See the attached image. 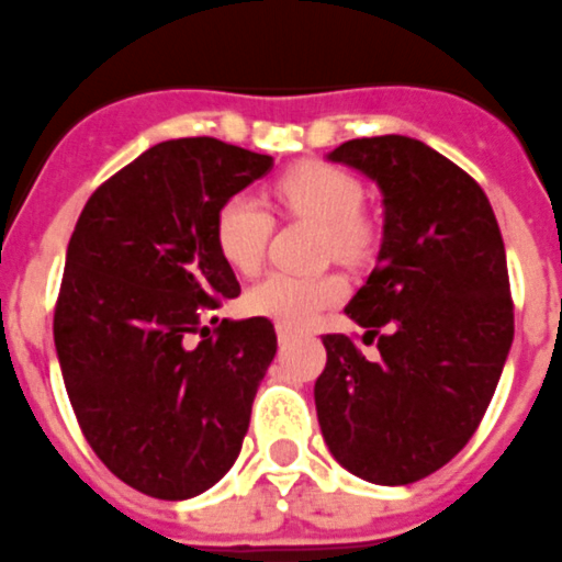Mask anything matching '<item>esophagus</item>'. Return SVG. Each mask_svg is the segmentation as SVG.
Here are the masks:
<instances>
[{
	"instance_id": "obj_1",
	"label": "esophagus",
	"mask_w": 562,
	"mask_h": 562,
	"mask_svg": "<svg viewBox=\"0 0 562 562\" xmlns=\"http://www.w3.org/2000/svg\"><path fill=\"white\" fill-rule=\"evenodd\" d=\"M276 333H278V340H281V344H286V340L292 338V329H286V327H278Z\"/></svg>"
}]
</instances>
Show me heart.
Segmentation results:
<instances>
[{
	"mask_svg": "<svg viewBox=\"0 0 562 562\" xmlns=\"http://www.w3.org/2000/svg\"><path fill=\"white\" fill-rule=\"evenodd\" d=\"M276 195L290 213L304 215L327 229V252L340 258L361 256L367 247V227L358 218L361 184L324 161H304L286 170L276 184ZM272 233V215L249 193H235L215 210L213 235L224 261L238 272H256L267 252ZM347 284L338 276L299 278L270 272L244 295V306L252 315L276 321L278 327L301 329L313 324L318 313L338 304Z\"/></svg>",
	"mask_w": 562,
	"mask_h": 562,
	"instance_id": "1",
	"label": "heart"
}]
</instances>
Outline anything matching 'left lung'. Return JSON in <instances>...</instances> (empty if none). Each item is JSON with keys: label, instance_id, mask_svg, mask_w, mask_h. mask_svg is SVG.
<instances>
[{"label": "left lung", "instance_id": "8db88e82", "mask_svg": "<svg viewBox=\"0 0 562 562\" xmlns=\"http://www.w3.org/2000/svg\"><path fill=\"white\" fill-rule=\"evenodd\" d=\"M327 161L381 190L378 263L347 304L381 355L324 335L321 435L355 477L406 486L469 443L495 395L515 338L506 249L477 181L418 138H352Z\"/></svg>", "mask_w": 562, "mask_h": 562}]
</instances>
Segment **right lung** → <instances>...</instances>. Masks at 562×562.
Segmentation results:
<instances>
[{
  "instance_id": "add662e5",
  "label": "right lung",
  "mask_w": 562,
  "mask_h": 562,
  "mask_svg": "<svg viewBox=\"0 0 562 562\" xmlns=\"http://www.w3.org/2000/svg\"><path fill=\"white\" fill-rule=\"evenodd\" d=\"M270 170L218 138H170L90 195L67 244L53 315L67 397L104 467L158 501L229 472L276 358L267 318L199 324V306L241 292L215 210Z\"/></svg>"
}]
</instances>
